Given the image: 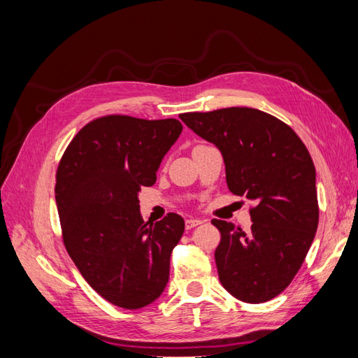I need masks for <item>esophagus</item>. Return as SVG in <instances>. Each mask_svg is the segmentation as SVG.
<instances>
[{
  "instance_id": "1",
  "label": "esophagus",
  "mask_w": 358,
  "mask_h": 358,
  "mask_svg": "<svg viewBox=\"0 0 358 358\" xmlns=\"http://www.w3.org/2000/svg\"><path fill=\"white\" fill-rule=\"evenodd\" d=\"M200 224H201L200 220L189 218V220L185 221V229H187V230H191V229H194V227H197V225H200Z\"/></svg>"
}]
</instances>
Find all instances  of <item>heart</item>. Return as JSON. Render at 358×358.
<instances>
[{
    "mask_svg": "<svg viewBox=\"0 0 358 358\" xmlns=\"http://www.w3.org/2000/svg\"><path fill=\"white\" fill-rule=\"evenodd\" d=\"M197 146H200V145H197Z\"/></svg>",
    "mask_w": 358,
    "mask_h": 358,
    "instance_id": "b5f03b06",
    "label": "heart"
}]
</instances>
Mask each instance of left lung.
<instances>
[{"label": "left lung", "instance_id": "8db88e82", "mask_svg": "<svg viewBox=\"0 0 358 358\" xmlns=\"http://www.w3.org/2000/svg\"><path fill=\"white\" fill-rule=\"evenodd\" d=\"M194 133L220 148L229 189L254 200L251 230L212 220L221 233L215 263L222 287L246 303L280 294L315 237V167L289 125L251 107L182 113Z\"/></svg>", "mask_w": 358, "mask_h": 358}]
</instances>
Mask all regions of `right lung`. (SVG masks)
<instances>
[{
	"mask_svg": "<svg viewBox=\"0 0 358 358\" xmlns=\"http://www.w3.org/2000/svg\"><path fill=\"white\" fill-rule=\"evenodd\" d=\"M180 133L173 117L106 115L86 124L61 157L55 199L64 246L86 282L115 306L140 309L167 285L185 222L173 212L145 222L137 196L154 185Z\"/></svg>",
	"mask_w": 358,
	"mask_h": 358,
	"instance_id": "obj_1",
	"label": "right lung"
}]
</instances>
